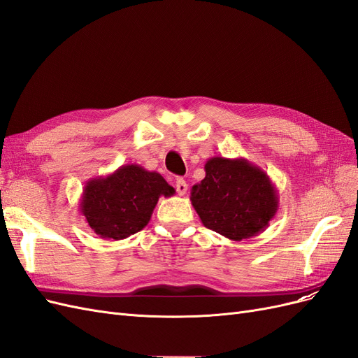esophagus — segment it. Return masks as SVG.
Wrapping results in <instances>:
<instances>
[{
  "instance_id": "esophagus-1",
  "label": "esophagus",
  "mask_w": 358,
  "mask_h": 358,
  "mask_svg": "<svg viewBox=\"0 0 358 358\" xmlns=\"http://www.w3.org/2000/svg\"><path fill=\"white\" fill-rule=\"evenodd\" d=\"M176 191H178L179 196H185L187 191H188V183H187L185 180H183L182 178H179V179L176 180Z\"/></svg>"
}]
</instances>
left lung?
Returning <instances> with one entry per match:
<instances>
[{"instance_id":"1","label":"left lung","mask_w":358,"mask_h":358,"mask_svg":"<svg viewBox=\"0 0 358 358\" xmlns=\"http://www.w3.org/2000/svg\"><path fill=\"white\" fill-rule=\"evenodd\" d=\"M204 171V179L191 191L203 225L234 242L264 231L279 206L267 173L245 158L224 157L209 158Z\"/></svg>"}]
</instances>
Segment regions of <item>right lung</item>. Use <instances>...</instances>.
<instances>
[{
    "label": "right lung",
    "instance_id": "1",
    "mask_svg": "<svg viewBox=\"0 0 358 358\" xmlns=\"http://www.w3.org/2000/svg\"><path fill=\"white\" fill-rule=\"evenodd\" d=\"M175 192L159 173L127 164L86 182L79 208L96 236L122 241L145 229L159 197Z\"/></svg>",
    "mask_w": 358,
    "mask_h": 358
}]
</instances>
